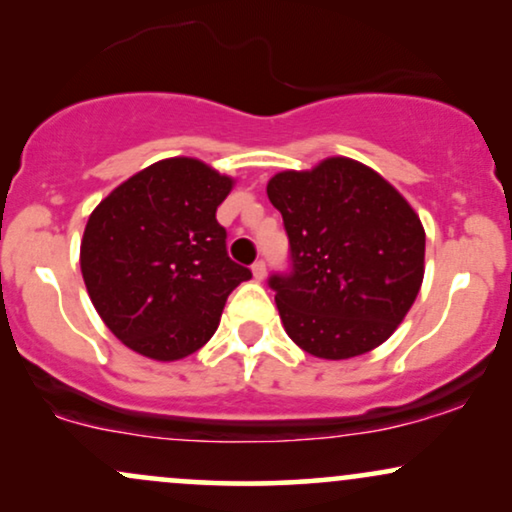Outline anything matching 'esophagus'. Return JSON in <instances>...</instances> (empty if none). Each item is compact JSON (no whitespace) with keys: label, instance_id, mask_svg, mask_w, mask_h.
Segmentation results:
<instances>
[{"label":"esophagus","instance_id":"1","mask_svg":"<svg viewBox=\"0 0 512 512\" xmlns=\"http://www.w3.org/2000/svg\"><path fill=\"white\" fill-rule=\"evenodd\" d=\"M252 274H255V279H257V281H262L264 276H267V267H264V262H262V260L252 264Z\"/></svg>","mask_w":512,"mask_h":512}]
</instances>
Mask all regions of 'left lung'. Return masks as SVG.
Masks as SVG:
<instances>
[{"mask_svg": "<svg viewBox=\"0 0 512 512\" xmlns=\"http://www.w3.org/2000/svg\"><path fill=\"white\" fill-rule=\"evenodd\" d=\"M267 197L291 243V274L269 279L286 334L327 361L387 342L424 281L426 231L407 199L344 156L281 170Z\"/></svg>", "mask_w": 512, "mask_h": 512, "instance_id": "1", "label": "left lung"}]
</instances>
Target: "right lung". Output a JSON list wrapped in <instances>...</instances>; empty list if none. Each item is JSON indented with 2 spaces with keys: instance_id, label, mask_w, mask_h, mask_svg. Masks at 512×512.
I'll return each instance as SVG.
<instances>
[{
  "instance_id": "obj_1",
  "label": "right lung",
  "mask_w": 512,
  "mask_h": 512,
  "mask_svg": "<svg viewBox=\"0 0 512 512\" xmlns=\"http://www.w3.org/2000/svg\"><path fill=\"white\" fill-rule=\"evenodd\" d=\"M236 180L199 158L139 170L88 216L81 276L93 308L122 344L180 361L209 342L223 305L250 269L226 252L216 209Z\"/></svg>"
}]
</instances>
